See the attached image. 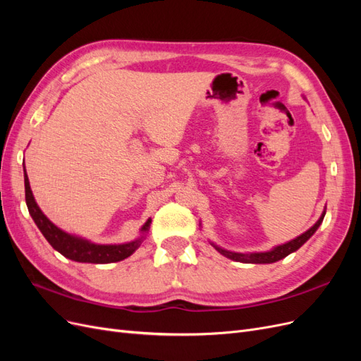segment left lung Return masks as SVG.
<instances>
[{"instance_id": "8db88e82", "label": "left lung", "mask_w": 361, "mask_h": 361, "mask_svg": "<svg viewBox=\"0 0 361 361\" xmlns=\"http://www.w3.org/2000/svg\"><path fill=\"white\" fill-rule=\"evenodd\" d=\"M325 216V209L321 214L319 220L316 221L309 231H305L304 233H301L300 236L293 238L292 241H288L285 244H280L276 245L274 248H271L268 251H257V253H238V251H231V250H226L221 248L220 245H216L214 243H211V245L218 251V253H221L223 256H226L227 259H232L235 262H243V264H274V262H279L281 259H285L286 256H289L293 251H297L304 243H307L309 239L312 238V235L318 231V227L322 224V220Z\"/></svg>"}]
</instances>
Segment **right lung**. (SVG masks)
Listing matches in <instances>:
<instances>
[{"label":"right lung","instance_id":"1","mask_svg":"<svg viewBox=\"0 0 361 361\" xmlns=\"http://www.w3.org/2000/svg\"><path fill=\"white\" fill-rule=\"evenodd\" d=\"M24 182H25V202L28 212L36 223L42 235L45 236L47 241L51 244L54 250H57L64 257H68L75 262H81V264H113V262L123 260L129 257L134 251L145 241V236L149 232L150 223L149 220L141 226L140 236L135 238L134 241H129L125 244H94L89 239L81 238L78 235H72L64 232L63 228L57 227L49 218L42 212L39 204L36 203L35 195L30 188V180L24 166Z\"/></svg>","mask_w":361,"mask_h":361}]
</instances>
